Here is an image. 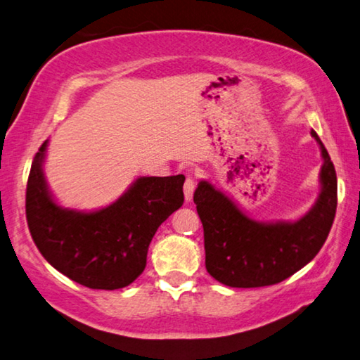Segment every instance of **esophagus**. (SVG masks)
Listing matches in <instances>:
<instances>
[{
	"label": "esophagus",
	"instance_id": "obj_1",
	"mask_svg": "<svg viewBox=\"0 0 360 360\" xmlns=\"http://www.w3.org/2000/svg\"><path fill=\"white\" fill-rule=\"evenodd\" d=\"M193 191H195V178H193V176L188 174L186 178V182H184V197H186L187 202H191V200H192Z\"/></svg>",
	"mask_w": 360,
	"mask_h": 360
}]
</instances>
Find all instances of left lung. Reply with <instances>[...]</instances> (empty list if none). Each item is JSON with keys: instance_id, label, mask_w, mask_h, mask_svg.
<instances>
[{"instance_id": "1", "label": "left lung", "mask_w": 360, "mask_h": 360, "mask_svg": "<svg viewBox=\"0 0 360 360\" xmlns=\"http://www.w3.org/2000/svg\"><path fill=\"white\" fill-rule=\"evenodd\" d=\"M322 158L318 202L295 222L262 224L249 219L227 195L202 181L193 203L203 224L205 265L230 288H264L294 275L321 251L337 211V173L314 130Z\"/></svg>"}]
</instances>
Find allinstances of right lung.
Masks as SVG:
<instances>
[{
  "label": "right lung",
  "instance_id": "1",
  "mask_svg": "<svg viewBox=\"0 0 360 360\" xmlns=\"http://www.w3.org/2000/svg\"><path fill=\"white\" fill-rule=\"evenodd\" d=\"M47 141L33 158L25 211L30 233L49 264L90 289L114 290L141 275L157 229L184 203V176L138 178L108 208L65 210L49 192L42 162Z\"/></svg>",
  "mask_w": 360,
  "mask_h": 360
}]
</instances>
